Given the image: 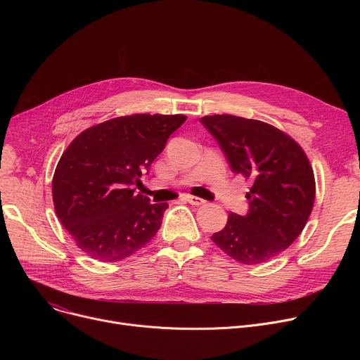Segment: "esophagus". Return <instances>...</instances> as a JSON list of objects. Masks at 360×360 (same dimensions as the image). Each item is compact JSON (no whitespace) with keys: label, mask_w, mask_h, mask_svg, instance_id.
<instances>
[{"label":"esophagus","mask_w":360,"mask_h":360,"mask_svg":"<svg viewBox=\"0 0 360 360\" xmlns=\"http://www.w3.org/2000/svg\"><path fill=\"white\" fill-rule=\"evenodd\" d=\"M185 201H186V202H190L191 205H201V204H204V202H205L202 198L195 197V195H186V197H185Z\"/></svg>","instance_id":"esophagus-1"}]
</instances>
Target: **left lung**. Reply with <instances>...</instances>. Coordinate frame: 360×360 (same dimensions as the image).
Wrapping results in <instances>:
<instances>
[{
    "instance_id": "8db88e82",
    "label": "left lung",
    "mask_w": 360,
    "mask_h": 360,
    "mask_svg": "<svg viewBox=\"0 0 360 360\" xmlns=\"http://www.w3.org/2000/svg\"><path fill=\"white\" fill-rule=\"evenodd\" d=\"M233 174L251 182L245 216L229 213L212 236L217 247L247 266L267 262L304 231L315 201V178L302 147L278 128L235 115L202 117Z\"/></svg>"
}]
</instances>
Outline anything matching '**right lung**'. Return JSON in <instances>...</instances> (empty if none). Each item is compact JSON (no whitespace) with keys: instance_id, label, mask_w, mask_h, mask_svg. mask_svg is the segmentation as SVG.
<instances>
[{"instance_id":"add662e5","label":"right lung","mask_w":360,"mask_h":360,"mask_svg":"<svg viewBox=\"0 0 360 360\" xmlns=\"http://www.w3.org/2000/svg\"><path fill=\"white\" fill-rule=\"evenodd\" d=\"M185 120L160 113L113 118L84 129L67 147L52 179L53 207L89 257L121 261L153 239L167 204H151L131 185Z\"/></svg>"}]
</instances>
